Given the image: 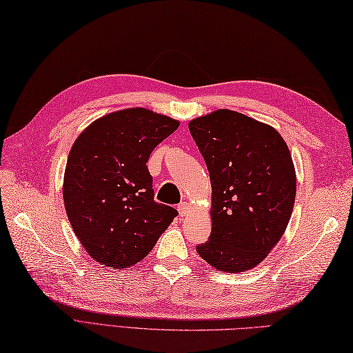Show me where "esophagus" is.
<instances>
[{
    "mask_svg": "<svg viewBox=\"0 0 353 353\" xmlns=\"http://www.w3.org/2000/svg\"><path fill=\"white\" fill-rule=\"evenodd\" d=\"M176 208H178V212H179V216H181V217H184V216H188V212H190V210H192V205L190 203H188V202H181V203H179L178 206H176Z\"/></svg>",
    "mask_w": 353,
    "mask_h": 353,
    "instance_id": "esophagus-1",
    "label": "esophagus"
}]
</instances>
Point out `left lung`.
<instances>
[{
	"instance_id": "1",
	"label": "left lung",
	"mask_w": 353,
	"mask_h": 353,
	"mask_svg": "<svg viewBox=\"0 0 353 353\" xmlns=\"http://www.w3.org/2000/svg\"><path fill=\"white\" fill-rule=\"evenodd\" d=\"M188 128L210 172V239L196 247L225 272L259 265L285 234L295 205L296 174L276 128L235 110L219 109Z\"/></svg>"
}]
</instances>
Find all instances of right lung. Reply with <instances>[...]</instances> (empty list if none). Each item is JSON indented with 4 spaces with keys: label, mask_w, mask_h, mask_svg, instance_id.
<instances>
[{
    "label": "right lung",
    "mask_w": 353,
    "mask_h": 353,
    "mask_svg": "<svg viewBox=\"0 0 353 353\" xmlns=\"http://www.w3.org/2000/svg\"><path fill=\"white\" fill-rule=\"evenodd\" d=\"M179 121L145 108L91 123L68 152L63 197L82 247L108 268L141 262L178 211L154 201L147 161Z\"/></svg>",
    "instance_id": "add662e5"
}]
</instances>
